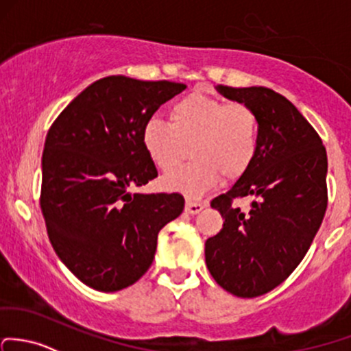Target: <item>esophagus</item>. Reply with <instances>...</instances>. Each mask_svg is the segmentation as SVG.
Wrapping results in <instances>:
<instances>
[{"instance_id":"1","label":"esophagus","mask_w":351,"mask_h":351,"mask_svg":"<svg viewBox=\"0 0 351 351\" xmlns=\"http://www.w3.org/2000/svg\"><path fill=\"white\" fill-rule=\"evenodd\" d=\"M204 202H193V200H186L185 204V212L190 213V215H195V213H200L202 210L205 208Z\"/></svg>"}]
</instances>
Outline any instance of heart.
Returning a JSON list of instances; mask_svg holds the SVG:
<instances>
[{"label": "heart", "mask_w": 351, "mask_h": 351, "mask_svg": "<svg viewBox=\"0 0 351 351\" xmlns=\"http://www.w3.org/2000/svg\"><path fill=\"white\" fill-rule=\"evenodd\" d=\"M143 146L156 168L173 173L188 158L193 163L166 180L169 190L198 197L220 182L237 180L250 168L259 147V117L243 102L188 94L169 108V121L149 119Z\"/></svg>", "instance_id": "b5f03b06"}]
</instances>
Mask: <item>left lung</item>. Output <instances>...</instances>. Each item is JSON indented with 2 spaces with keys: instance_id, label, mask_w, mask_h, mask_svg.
Returning a JSON list of instances; mask_svg holds the SVG:
<instances>
[{
  "instance_id": "obj_1",
  "label": "left lung",
  "mask_w": 351,
  "mask_h": 351,
  "mask_svg": "<svg viewBox=\"0 0 351 351\" xmlns=\"http://www.w3.org/2000/svg\"><path fill=\"white\" fill-rule=\"evenodd\" d=\"M217 90L256 110L259 147L250 168L210 204L225 222L205 242V263L225 291L257 298L289 278L319 230L328 205L326 149L300 110L272 88ZM243 196L254 198L249 213L231 205Z\"/></svg>"
}]
</instances>
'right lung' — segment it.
Masks as SVG:
<instances>
[{
    "label": "right lung",
    "mask_w": 351,
    "mask_h": 351,
    "mask_svg": "<svg viewBox=\"0 0 351 351\" xmlns=\"http://www.w3.org/2000/svg\"><path fill=\"white\" fill-rule=\"evenodd\" d=\"M186 88L168 80H95L49 129L42 206L58 259L92 289L114 293L149 269L158 234L185 206L180 193H131L156 178L143 128Z\"/></svg>",
    "instance_id": "1"
}]
</instances>
